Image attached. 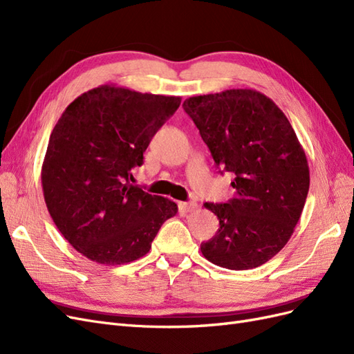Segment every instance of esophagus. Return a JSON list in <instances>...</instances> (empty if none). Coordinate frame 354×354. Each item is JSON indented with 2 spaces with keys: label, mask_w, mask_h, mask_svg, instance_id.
Here are the masks:
<instances>
[{
  "label": "esophagus",
  "mask_w": 354,
  "mask_h": 354,
  "mask_svg": "<svg viewBox=\"0 0 354 354\" xmlns=\"http://www.w3.org/2000/svg\"><path fill=\"white\" fill-rule=\"evenodd\" d=\"M196 207H198V203H196V202H180V208H181V209H185V211H187V212L194 211Z\"/></svg>",
  "instance_id": "1"
}]
</instances>
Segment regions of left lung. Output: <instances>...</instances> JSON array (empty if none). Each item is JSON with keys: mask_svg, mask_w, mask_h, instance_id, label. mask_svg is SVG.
Here are the masks:
<instances>
[{"mask_svg": "<svg viewBox=\"0 0 354 354\" xmlns=\"http://www.w3.org/2000/svg\"><path fill=\"white\" fill-rule=\"evenodd\" d=\"M194 120L216 167L234 174V196L205 202L220 229L201 243L203 257L230 270L269 261L294 233L310 186L307 158L285 113L272 99L248 88L189 97Z\"/></svg>", "mask_w": 354, "mask_h": 354, "instance_id": "left-lung-1", "label": "left lung"}]
</instances>
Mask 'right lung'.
Instances as JSON below:
<instances>
[{
    "label": "right lung",
    "instance_id": "obj_1",
    "mask_svg": "<svg viewBox=\"0 0 354 354\" xmlns=\"http://www.w3.org/2000/svg\"><path fill=\"white\" fill-rule=\"evenodd\" d=\"M181 103L176 95L100 85L75 99L53 128L41 169L50 216L75 250L125 264L152 248L177 203L130 185L152 137Z\"/></svg>",
    "mask_w": 354,
    "mask_h": 354
}]
</instances>
